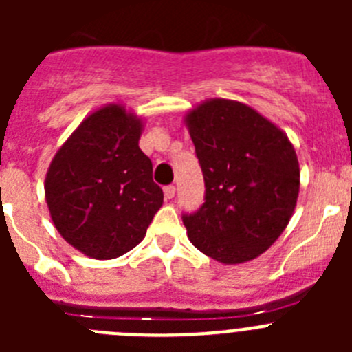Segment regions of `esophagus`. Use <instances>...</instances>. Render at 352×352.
I'll return each instance as SVG.
<instances>
[{
    "mask_svg": "<svg viewBox=\"0 0 352 352\" xmlns=\"http://www.w3.org/2000/svg\"><path fill=\"white\" fill-rule=\"evenodd\" d=\"M174 194H176V186L169 185V186H166V188H164V195H166V199H173Z\"/></svg>",
    "mask_w": 352,
    "mask_h": 352,
    "instance_id": "1",
    "label": "esophagus"
}]
</instances>
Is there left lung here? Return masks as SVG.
I'll use <instances>...</instances> for the list:
<instances>
[{
	"label": "left lung",
	"instance_id": "left-lung-1",
	"mask_svg": "<svg viewBox=\"0 0 352 352\" xmlns=\"http://www.w3.org/2000/svg\"><path fill=\"white\" fill-rule=\"evenodd\" d=\"M206 197L183 214L197 250L222 264L256 259L284 232L300 194V164L289 138L250 105L210 98L185 114Z\"/></svg>",
	"mask_w": 352,
	"mask_h": 352
}]
</instances>
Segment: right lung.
Masks as SVG:
<instances>
[{"label": "right lung", "instance_id": "obj_1", "mask_svg": "<svg viewBox=\"0 0 352 352\" xmlns=\"http://www.w3.org/2000/svg\"><path fill=\"white\" fill-rule=\"evenodd\" d=\"M142 118L107 104L80 121L45 176L54 227L93 259H114L142 241L164 203L153 166L139 148Z\"/></svg>", "mask_w": 352, "mask_h": 352}]
</instances>
